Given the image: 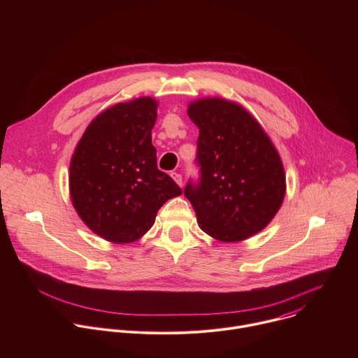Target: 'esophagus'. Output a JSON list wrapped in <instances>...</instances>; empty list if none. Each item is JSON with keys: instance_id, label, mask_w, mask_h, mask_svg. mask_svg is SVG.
I'll return each instance as SVG.
<instances>
[{"instance_id": "obj_1", "label": "esophagus", "mask_w": 358, "mask_h": 358, "mask_svg": "<svg viewBox=\"0 0 358 358\" xmlns=\"http://www.w3.org/2000/svg\"><path fill=\"white\" fill-rule=\"evenodd\" d=\"M170 176H171V178H173L180 187L182 185V177H181V174H178V173H171Z\"/></svg>"}]
</instances>
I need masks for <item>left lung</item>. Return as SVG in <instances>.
<instances>
[{
  "mask_svg": "<svg viewBox=\"0 0 358 358\" xmlns=\"http://www.w3.org/2000/svg\"><path fill=\"white\" fill-rule=\"evenodd\" d=\"M199 129L201 180L187 184L199 228L221 242H241L269 225L282 207L286 174L272 140L245 108L222 97L191 101Z\"/></svg>",
  "mask_w": 358,
  "mask_h": 358,
  "instance_id": "obj_1",
  "label": "left lung"
}]
</instances>
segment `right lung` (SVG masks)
<instances>
[{
	"label": "right lung",
	"mask_w": 358,
	"mask_h": 358,
	"mask_svg": "<svg viewBox=\"0 0 358 358\" xmlns=\"http://www.w3.org/2000/svg\"><path fill=\"white\" fill-rule=\"evenodd\" d=\"M159 101L150 96L99 113L80 137L69 166V194L79 218L113 243L140 239L170 198L182 194L157 169L151 130Z\"/></svg>",
	"instance_id": "add662e5"
}]
</instances>
